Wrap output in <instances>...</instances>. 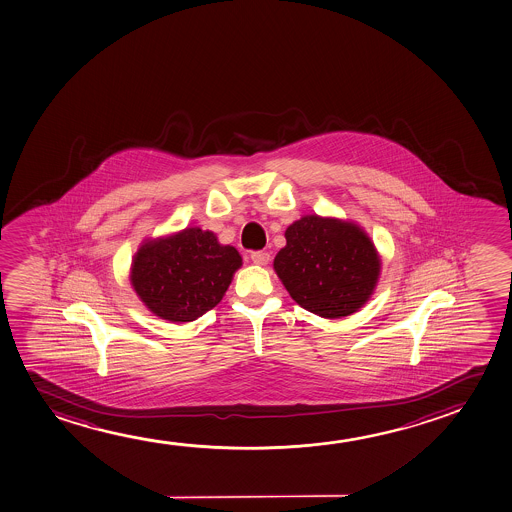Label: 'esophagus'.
I'll return each instance as SVG.
<instances>
[{
    "mask_svg": "<svg viewBox=\"0 0 512 512\" xmlns=\"http://www.w3.org/2000/svg\"><path fill=\"white\" fill-rule=\"evenodd\" d=\"M250 259H252L255 264H259V266H266L267 262L271 260V255L267 252H252Z\"/></svg>",
    "mask_w": 512,
    "mask_h": 512,
    "instance_id": "34e87169",
    "label": "esophagus"
}]
</instances>
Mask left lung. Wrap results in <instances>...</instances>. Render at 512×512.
Returning <instances> with one entry per match:
<instances>
[{
  "instance_id": "obj_1",
  "label": "left lung",
  "mask_w": 512,
  "mask_h": 512,
  "mask_svg": "<svg viewBox=\"0 0 512 512\" xmlns=\"http://www.w3.org/2000/svg\"><path fill=\"white\" fill-rule=\"evenodd\" d=\"M287 246L275 257L276 275L304 310L326 319L357 312L377 285L375 246L357 225L317 215L285 230Z\"/></svg>"
}]
</instances>
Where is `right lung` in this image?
Returning <instances> with one entry per match:
<instances>
[{"label":"right lung","mask_w":512,"mask_h":512,"mask_svg":"<svg viewBox=\"0 0 512 512\" xmlns=\"http://www.w3.org/2000/svg\"><path fill=\"white\" fill-rule=\"evenodd\" d=\"M237 267L241 255L234 246H222L213 232L193 227L142 246L130 280L155 315L192 322L222 301Z\"/></svg>","instance_id":"add662e5"}]
</instances>
